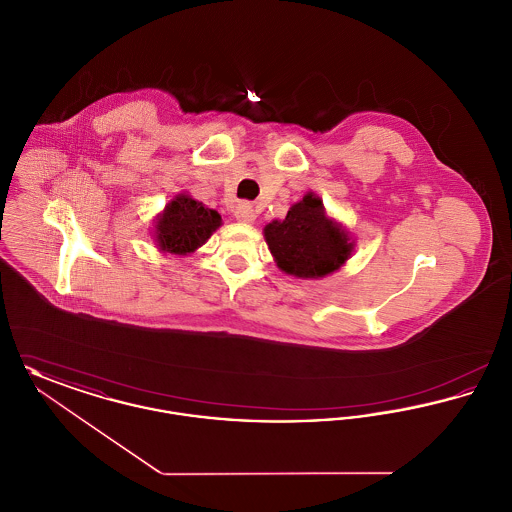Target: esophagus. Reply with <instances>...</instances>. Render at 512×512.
<instances>
[{
  "mask_svg": "<svg viewBox=\"0 0 512 512\" xmlns=\"http://www.w3.org/2000/svg\"><path fill=\"white\" fill-rule=\"evenodd\" d=\"M234 217L238 220H242V222H253L257 215H255V209H253V205H251V203L242 201V203H238V205H236V209H234Z\"/></svg>",
  "mask_w": 512,
  "mask_h": 512,
  "instance_id": "obj_1",
  "label": "esophagus"
}]
</instances>
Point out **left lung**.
<instances>
[{"label": "left lung", "mask_w": 512, "mask_h": 512, "mask_svg": "<svg viewBox=\"0 0 512 512\" xmlns=\"http://www.w3.org/2000/svg\"><path fill=\"white\" fill-rule=\"evenodd\" d=\"M265 238L278 267L297 278L326 276L351 255L349 238L324 215L313 194L292 205L286 219L267 224Z\"/></svg>", "instance_id": "obj_1"}]
</instances>
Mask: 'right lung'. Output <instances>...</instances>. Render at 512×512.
Masks as SVG:
<instances>
[{"label":"right lung","mask_w":512,"mask_h":512,"mask_svg":"<svg viewBox=\"0 0 512 512\" xmlns=\"http://www.w3.org/2000/svg\"><path fill=\"white\" fill-rule=\"evenodd\" d=\"M220 222L222 219L217 211L207 209L190 195L180 194L172 199L157 220L155 238L163 251L186 255L205 244Z\"/></svg>","instance_id":"obj_1"}]
</instances>
